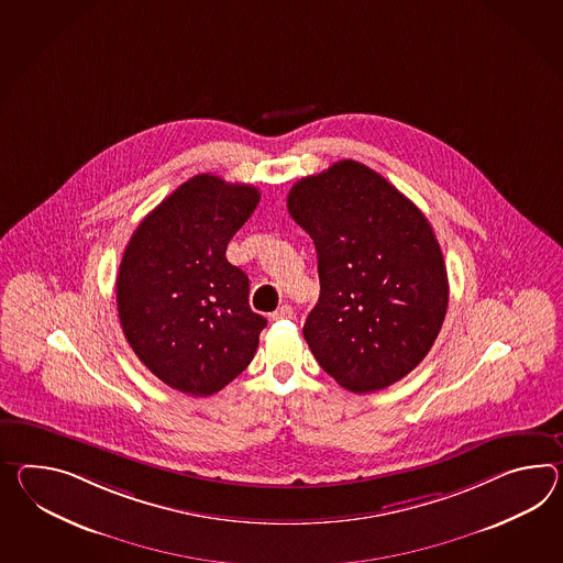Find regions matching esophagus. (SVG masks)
I'll use <instances>...</instances> for the list:
<instances>
[{
	"instance_id": "1",
	"label": "esophagus",
	"mask_w": 563,
	"mask_h": 563,
	"mask_svg": "<svg viewBox=\"0 0 563 563\" xmlns=\"http://www.w3.org/2000/svg\"><path fill=\"white\" fill-rule=\"evenodd\" d=\"M292 317V307L290 305H283V307H278L275 313H273V319L275 321H283V319H290Z\"/></svg>"
}]
</instances>
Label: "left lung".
I'll return each instance as SVG.
<instances>
[{
	"mask_svg": "<svg viewBox=\"0 0 563 563\" xmlns=\"http://www.w3.org/2000/svg\"><path fill=\"white\" fill-rule=\"evenodd\" d=\"M287 207L316 244L321 292L302 335L319 366L352 393L405 378L448 313V273L431 223L356 161L297 180Z\"/></svg>",
	"mask_w": 563,
	"mask_h": 563,
	"instance_id": "1",
	"label": "left lung"
}]
</instances>
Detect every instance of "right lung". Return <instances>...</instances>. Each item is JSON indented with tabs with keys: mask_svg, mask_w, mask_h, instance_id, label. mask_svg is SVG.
<instances>
[{
	"mask_svg": "<svg viewBox=\"0 0 563 563\" xmlns=\"http://www.w3.org/2000/svg\"><path fill=\"white\" fill-rule=\"evenodd\" d=\"M261 201L252 185L197 175L132 233L115 295L125 340L170 388L207 397L246 371L266 319L225 247Z\"/></svg>",
	"mask_w": 563,
	"mask_h": 563,
	"instance_id": "obj_1",
	"label": "right lung"
}]
</instances>
